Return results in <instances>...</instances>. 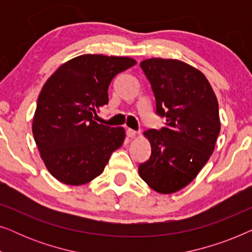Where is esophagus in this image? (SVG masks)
<instances>
[{"mask_svg":"<svg viewBox=\"0 0 252 252\" xmlns=\"http://www.w3.org/2000/svg\"><path fill=\"white\" fill-rule=\"evenodd\" d=\"M136 134H137V132H136V130H134V129L127 128V130H126V135L130 137V139H132V137H135Z\"/></svg>","mask_w":252,"mask_h":252,"instance_id":"esophagus-1","label":"esophagus"}]
</instances>
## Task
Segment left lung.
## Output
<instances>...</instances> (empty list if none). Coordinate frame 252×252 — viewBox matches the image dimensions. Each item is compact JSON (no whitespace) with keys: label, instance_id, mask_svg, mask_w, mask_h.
<instances>
[{"label":"left lung","instance_id":"1","mask_svg":"<svg viewBox=\"0 0 252 252\" xmlns=\"http://www.w3.org/2000/svg\"><path fill=\"white\" fill-rule=\"evenodd\" d=\"M140 66L166 127L143 133L151 156L140 164L139 174L155 191L173 194L197 177L215 150L220 133L218 101L205 75L185 62L149 58Z\"/></svg>","mask_w":252,"mask_h":252}]
</instances>
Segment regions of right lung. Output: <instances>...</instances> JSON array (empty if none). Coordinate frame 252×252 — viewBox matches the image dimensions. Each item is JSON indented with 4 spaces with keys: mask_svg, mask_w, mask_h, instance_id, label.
I'll use <instances>...</instances> for the list:
<instances>
[{
    "mask_svg": "<svg viewBox=\"0 0 252 252\" xmlns=\"http://www.w3.org/2000/svg\"><path fill=\"white\" fill-rule=\"evenodd\" d=\"M136 64L130 57L86 54L62 64L37 97L32 132L47 170L62 184L81 186L104 171L125 140L124 127L96 123L110 82Z\"/></svg>",
    "mask_w": 252,
    "mask_h": 252,
    "instance_id": "obj_1",
    "label": "right lung"
}]
</instances>
